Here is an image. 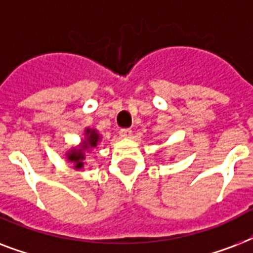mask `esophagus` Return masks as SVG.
<instances>
[{
	"mask_svg": "<svg viewBox=\"0 0 253 253\" xmlns=\"http://www.w3.org/2000/svg\"><path fill=\"white\" fill-rule=\"evenodd\" d=\"M131 135H132V131L130 128H122V130L119 131V136L122 139L131 138Z\"/></svg>",
	"mask_w": 253,
	"mask_h": 253,
	"instance_id": "obj_1",
	"label": "esophagus"
}]
</instances>
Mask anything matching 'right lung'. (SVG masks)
<instances>
[{
    "label": "right lung",
    "mask_w": 253,
    "mask_h": 253,
    "mask_svg": "<svg viewBox=\"0 0 253 253\" xmlns=\"http://www.w3.org/2000/svg\"><path fill=\"white\" fill-rule=\"evenodd\" d=\"M101 140V136L94 128H85V139L81 142L80 147H73L65 154V158L69 163H73V168L81 169L85 166V151L95 148Z\"/></svg>",
    "instance_id": "right-lung-1"
}]
</instances>
